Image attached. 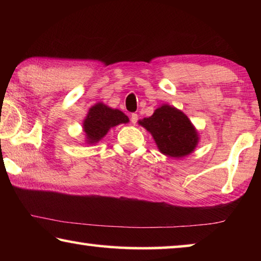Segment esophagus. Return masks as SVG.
I'll return each mask as SVG.
<instances>
[{
	"label": "esophagus",
	"instance_id": "esophagus-1",
	"mask_svg": "<svg viewBox=\"0 0 261 261\" xmlns=\"http://www.w3.org/2000/svg\"><path fill=\"white\" fill-rule=\"evenodd\" d=\"M137 121H138V115L132 114L131 115V123H132V124H136Z\"/></svg>",
	"mask_w": 261,
	"mask_h": 261
}]
</instances>
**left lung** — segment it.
Listing matches in <instances>:
<instances>
[{"label": "left lung", "instance_id": "obj_1", "mask_svg": "<svg viewBox=\"0 0 261 261\" xmlns=\"http://www.w3.org/2000/svg\"><path fill=\"white\" fill-rule=\"evenodd\" d=\"M152 135L162 154L170 158L190 155L199 143V134L189 117L174 106L163 103L152 116L138 121Z\"/></svg>", "mask_w": 261, "mask_h": 261}]
</instances>
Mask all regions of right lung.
Wrapping results in <instances>:
<instances>
[{
  "label": "right lung",
  "instance_id": "obj_1",
  "mask_svg": "<svg viewBox=\"0 0 261 261\" xmlns=\"http://www.w3.org/2000/svg\"><path fill=\"white\" fill-rule=\"evenodd\" d=\"M129 123V117L120 109H114L103 102H98L88 109L83 121L85 143L93 145L99 143L114 126Z\"/></svg>",
  "mask_w": 261,
  "mask_h": 261
}]
</instances>
